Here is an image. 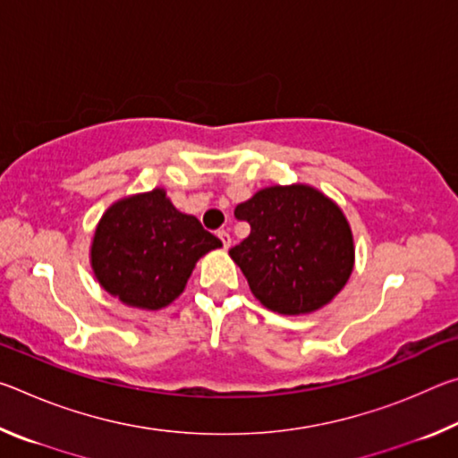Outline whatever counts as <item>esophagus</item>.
Segmentation results:
<instances>
[{"label":"esophagus","instance_id":"1","mask_svg":"<svg viewBox=\"0 0 458 458\" xmlns=\"http://www.w3.org/2000/svg\"><path fill=\"white\" fill-rule=\"evenodd\" d=\"M218 238L222 240V244H224V248H230V242H232V238H230V234H228V230H218Z\"/></svg>","mask_w":458,"mask_h":458}]
</instances>
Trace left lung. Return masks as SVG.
<instances>
[{
  "label": "left lung",
  "instance_id": "obj_1",
  "mask_svg": "<svg viewBox=\"0 0 458 458\" xmlns=\"http://www.w3.org/2000/svg\"><path fill=\"white\" fill-rule=\"evenodd\" d=\"M234 216L250 224V234L230 248V257L270 311L313 313L350 281L352 226L335 201L313 185L259 190L236 206Z\"/></svg>",
  "mask_w": 458,
  "mask_h": 458
}]
</instances>
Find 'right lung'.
Returning a JSON list of instances; mask_svg holds the SVG:
<instances>
[{"label": "right lung", "instance_id": "obj_1", "mask_svg": "<svg viewBox=\"0 0 458 458\" xmlns=\"http://www.w3.org/2000/svg\"><path fill=\"white\" fill-rule=\"evenodd\" d=\"M222 242L196 216L172 204L164 188L121 198L100 216L90 267L123 305L157 311L180 297L196 262Z\"/></svg>", "mask_w": 458, "mask_h": 458}]
</instances>
